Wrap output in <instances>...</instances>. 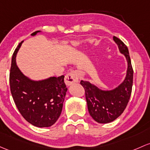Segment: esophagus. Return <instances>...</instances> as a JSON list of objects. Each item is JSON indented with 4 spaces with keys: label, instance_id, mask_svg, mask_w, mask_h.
I'll use <instances>...</instances> for the list:
<instances>
[{
    "label": "esophagus",
    "instance_id": "1",
    "mask_svg": "<svg viewBox=\"0 0 150 150\" xmlns=\"http://www.w3.org/2000/svg\"><path fill=\"white\" fill-rule=\"evenodd\" d=\"M78 78H79V72L77 70L71 71L64 77V83L67 86H71L73 83H78Z\"/></svg>",
    "mask_w": 150,
    "mask_h": 150
}]
</instances>
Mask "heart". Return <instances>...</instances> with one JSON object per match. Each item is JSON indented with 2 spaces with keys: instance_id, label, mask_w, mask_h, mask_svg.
I'll use <instances>...</instances> for the list:
<instances>
[{
  "instance_id": "1",
  "label": "heart",
  "mask_w": 150,
  "mask_h": 150,
  "mask_svg": "<svg viewBox=\"0 0 150 150\" xmlns=\"http://www.w3.org/2000/svg\"><path fill=\"white\" fill-rule=\"evenodd\" d=\"M74 46H77V44H74Z\"/></svg>"
}]
</instances>
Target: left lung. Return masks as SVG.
I'll return each mask as SVG.
<instances>
[{"instance_id":"obj_1","label":"left lung","mask_w":150,"mask_h":150,"mask_svg":"<svg viewBox=\"0 0 150 150\" xmlns=\"http://www.w3.org/2000/svg\"><path fill=\"white\" fill-rule=\"evenodd\" d=\"M113 39L127 62V74L122 83L112 90H102L89 81H80L86 91L90 115L100 124L111 122L124 112L130 98L133 84L134 72L128 48L119 38L113 37Z\"/></svg>"}]
</instances>
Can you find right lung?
Here are the masks:
<instances>
[{"label": "right lung", "instance_id": "obj_1", "mask_svg": "<svg viewBox=\"0 0 150 150\" xmlns=\"http://www.w3.org/2000/svg\"><path fill=\"white\" fill-rule=\"evenodd\" d=\"M41 31L31 34L35 36ZM23 41L18 45L12 56L10 88L16 105L28 122L37 127H49L57 121L62 110L67 88L64 75L34 80L20 70L16 62V54Z\"/></svg>", "mask_w": 150, "mask_h": 150}]
</instances>
